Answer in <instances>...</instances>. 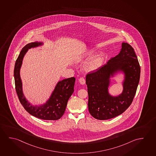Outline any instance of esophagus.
Listing matches in <instances>:
<instances>
[{
	"label": "esophagus",
	"instance_id": "34e87169",
	"mask_svg": "<svg viewBox=\"0 0 156 156\" xmlns=\"http://www.w3.org/2000/svg\"><path fill=\"white\" fill-rule=\"evenodd\" d=\"M79 81L80 83L82 84V85L86 83V81H85L84 78H83V77L80 78L79 80Z\"/></svg>",
	"mask_w": 156,
	"mask_h": 156
}]
</instances>
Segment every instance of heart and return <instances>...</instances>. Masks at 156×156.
Wrapping results in <instances>:
<instances>
[{"instance_id":"b5f03b06","label":"heart","mask_w":156,"mask_h":156,"mask_svg":"<svg viewBox=\"0 0 156 156\" xmlns=\"http://www.w3.org/2000/svg\"><path fill=\"white\" fill-rule=\"evenodd\" d=\"M95 52V50L91 49L89 50L84 55V58H88L93 56ZM106 59V56L104 54L97 55L92 58L89 59L85 66V69L88 72H94L98 69L100 67L104 64Z\"/></svg>"}]
</instances>
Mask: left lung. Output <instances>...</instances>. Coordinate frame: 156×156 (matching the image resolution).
I'll return each mask as SVG.
<instances>
[{
    "label": "left lung",
    "instance_id": "obj_1",
    "mask_svg": "<svg viewBox=\"0 0 156 156\" xmlns=\"http://www.w3.org/2000/svg\"><path fill=\"white\" fill-rule=\"evenodd\" d=\"M120 71L124 74L123 90L118 96H112L108 92L110 78ZM140 76V67L133 48L127 43H122L119 54L86 75L90 114L101 120L122 114L133 101Z\"/></svg>",
    "mask_w": 156,
    "mask_h": 156
}]
</instances>
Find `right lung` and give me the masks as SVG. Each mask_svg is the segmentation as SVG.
I'll list each match as a JSON object with an SVG mask.
<instances>
[{"label":"right lung","mask_w":156,"mask_h":156,"mask_svg":"<svg viewBox=\"0 0 156 156\" xmlns=\"http://www.w3.org/2000/svg\"><path fill=\"white\" fill-rule=\"evenodd\" d=\"M43 44L42 42H32L26 45L21 50L15 63L14 77L16 90L20 103L29 113L43 120H56L60 119L64 114L68 101L74 91V77L58 82L49 99L45 104L40 106H34L30 104L23 93L22 82L20 76L23 59L29 49Z\"/></svg>","instance_id":"1"}]
</instances>
